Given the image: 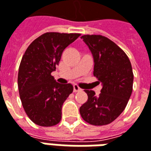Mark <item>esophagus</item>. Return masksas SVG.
<instances>
[{
	"mask_svg": "<svg viewBox=\"0 0 151 151\" xmlns=\"http://www.w3.org/2000/svg\"><path fill=\"white\" fill-rule=\"evenodd\" d=\"M81 91V88L78 85H73V91L74 92H78V91Z\"/></svg>",
	"mask_w": 151,
	"mask_h": 151,
	"instance_id": "34e87169",
	"label": "esophagus"
}]
</instances>
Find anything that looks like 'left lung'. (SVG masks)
<instances>
[{
    "instance_id": "8db88e82",
    "label": "left lung",
    "mask_w": 151,
    "mask_h": 151,
    "mask_svg": "<svg viewBox=\"0 0 151 151\" xmlns=\"http://www.w3.org/2000/svg\"><path fill=\"white\" fill-rule=\"evenodd\" d=\"M92 54L93 74L101 83V94L85 90L87 101L80 107L86 123L102 126L112 123L122 114L129 101L133 85V73L127 55L115 43L101 35L81 37Z\"/></svg>"
}]
</instances>
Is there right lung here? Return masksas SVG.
<instances>
[{
	"label": "right lung",
	"mask_w": 151,
	"mask_h": 151,
	"mask_svg": "<svg viewBox=\"0 0 151 151\" xmlns=\"http://www.w3.org/2000/svg\"><path fill=\"white\" fill-rule=\"evenodd\" d=\"M79 36L46 32L29 45L21 60L18 73L21 102L28 118L39 126L50 127L60 121L62 105L73 86L57 83L51 73L64 50Z\"/></svg>",
	"instance_id": "add662e5"
}]
</instances>
